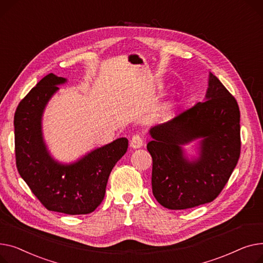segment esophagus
I'll return each mask as SVG.
<instances>
[{"label":"esophagus","mask_w":263,"mask_h":263,"mask_svg":"<svg viewBox=\"0 0 263 263\" xmlns=\"http://www.w3.org/2000/svg\"><path fill=\"white\" fill-rule=\"evenodd\" d=\"M143 145L142 138L139 135H134L130 140V146L133 148H140Z\"/></svg>","instance_id":"34e87169"}]
</instances>
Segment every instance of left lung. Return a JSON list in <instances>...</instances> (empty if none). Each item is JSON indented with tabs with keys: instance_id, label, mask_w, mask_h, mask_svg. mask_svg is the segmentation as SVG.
I'll return each mask as SVG.
<instances>
[{
	"instance_id": "1",
	"label": "left lung",
	"mask_w": 263,
	"mask_h": 263,
	"mask_svg": "<svg viewBox=\"0 0 263 263\" xmlns=\"http://www.w3.org/2000/svg\"><path fill=\"white\" fill-rule=\"evenodd\" d=\"M152 189L157 202L172 210L193 208L217 197L236 167L241 151L240 110L236 99L209 73L206 100L171 121L149 129ZM200 138L196 160L182 148Z\"/></svg>"
}]
</instances>
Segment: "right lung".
<instances>
[{"instance_id": "obj_1", "label": "right lung", "mask_w": 263, "mask_h": 263, "mask_svg": "<svg viewBox=\"0 0 263 263\" xmlns=\"http://www.w3.org/2000/svg\"><path fill=\"white\" fill-rule=\"evenodd\" d=\"M66 82L50 73L19 103L13 119L15 163L20 176L46 209L87 214L104 199L108 177L126 153L128 140L119 138L70 164L56 161L44 143L41 121L58 85Z\"/></svg>"}]
</instances>
